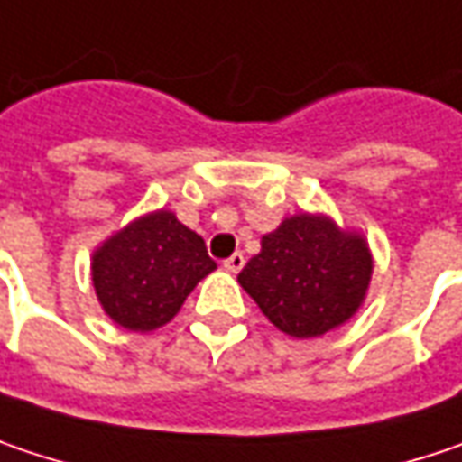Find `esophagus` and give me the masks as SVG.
<instances>
[{
	"label": "esophagus",
	"instance_id": "esophagus-1",
	"mask_svg": "<svg viewBox=\"0 0 462 462\" xmlns=\"http://www.w3.org/2000/svg\"><path fill=\"white\" fill-rule=\"evenodd\" d=\"M222 266L235 274V272H240V269L245 266V256H243V254H232L230 258H225V263H222Z\"/></svg>",
	"mask_w": 462,
	"mask_h": 462
}]
</instances>
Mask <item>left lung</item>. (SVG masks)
I'll list each match as a JSON object with an SVG mask.
<instances>
[{
  "label": "left lung",
  "mask_w": 462,
  "mask_h": 462,
  "mask_svg": "<svg viewBox=\"0 0 462 462\" xmlns=\"http://www.w3.org/2000/svg\"><path fill=\"white\" fill-rule=\"evenodd\" d=\"M374 272L364 235L324 214H295L261 237L237 282L290 337H319L361 309Z\"/></svg>",
  "instance_id": "obj_1"
}]
</instances>
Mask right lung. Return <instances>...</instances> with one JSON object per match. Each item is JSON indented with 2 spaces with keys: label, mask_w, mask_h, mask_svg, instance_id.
I'll return each mask as SVG.
<instances>
[{
  "label": "right lung",
  "mask_w": 462,
  "mask_h": 462,
  "mask_svg": "<svg viewBox=\"0 0 462 462\" xmlns=\"http://www.w3.org/2000/svg\"><path fill=\"white\" fill-rule=\"evenodd\" d=\"M214 269L204 237L164 208L115 232L91 258L101 309L130 332H151L172 321L193 287Z\"/></svg>",
  "instance_id": "obj_1"
}]
</instances>
